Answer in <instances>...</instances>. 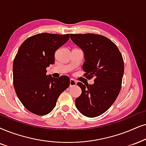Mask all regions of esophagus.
Masks as SVG:
<instances>
[{
  "label": "esophagus",
  "instance_id": "1",
  "mask_svg": "<svg viewBox=\"0 0 146 146\" xmlns=\"http://www.w3.org/2000/svg\"><path fill=\"white\" fill-rule=\"evenodd\" d=\"M76 84H77V82H75L74 79H70V87L76 86Z\"/></svg>",
  "mask_w": 146,
  "mask_h": 146
}]
</instances>
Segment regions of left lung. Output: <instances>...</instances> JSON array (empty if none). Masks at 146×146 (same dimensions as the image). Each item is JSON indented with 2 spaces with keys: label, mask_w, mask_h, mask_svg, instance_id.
<instances>
[{
  "label": "left lung",
  "mask_w": 146,
  "mask_h": 146,
  "mask_svg": "<svg viewBox=\"0 0 146 146\" xmlns=\"http://www.w3.org/2000/svg\"><path fill=\"white\" fill-rule=\"evenodd\" d=\"M71 39L84 52V75L94 77V84L77 83L82 94L75 100L83 115L93 118L106 111L116 100L124 73L123 56L116 44L99 34H70Z\"/></svg>",
  "instance_id": "8db88e82"
}]
</instances>
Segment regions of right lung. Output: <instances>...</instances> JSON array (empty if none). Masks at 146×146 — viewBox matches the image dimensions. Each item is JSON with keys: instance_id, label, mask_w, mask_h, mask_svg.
<instances>
[{"instance_id": "obj_1", "label": "right lung", "mask_w": 146, "mask_h": 146, "mask_svg": "<svg viewBox=\"0 0 146 146\" xmlns=\"http://www.w3.org/2000/svg\"><path fill=\"white\" fill-rule=\"evenodd\" d=\"M69 39V34H38L25 40L18 50L13 65L14 88L22 104L32 113H50L69 86L66 75H46V68L54 62L55 52Z\"/></svg>"}]
</instances>
